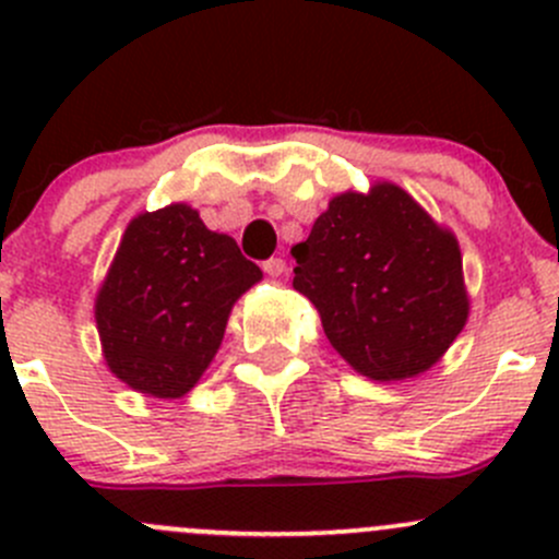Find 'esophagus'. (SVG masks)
Listing matches in <instances>:
<instances>
[{"label": "esophagus", "instance_id": "34e87169", "mask_svg": "<svg viewBox=\"0 0 559 559\" xmlns=\"http://www.w3.org/2000/svg\"><path fill=\"white\" fill-rule=\"evenodd\" d=\"M264 267V273L270 275V278H281V275L286 273V262L281 257H273V259H267V262L262 264Z\"/></svg>", "mask_w": 559, "mask_h": 559}]
</instances>
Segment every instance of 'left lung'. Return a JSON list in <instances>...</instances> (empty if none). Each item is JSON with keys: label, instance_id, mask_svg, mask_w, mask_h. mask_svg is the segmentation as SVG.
Returning <instances> with one entry per match:
<instances>
[{"label": "left lung", "instance_id": "1", "mask_svg": "<svg viewBox=\"0 0 559 559\" xmlns=\"http://www.w3.org/2000/svg\"><path fill=\"white\" fill-rule=\"evenodd\" d=\"M292 257V284L316 306L326 341L373 381L430 370L467 321L460 243L386 180L332 197Z\"/></svg>", "mask_w": 559, "mask_h": 559}]
</instances>
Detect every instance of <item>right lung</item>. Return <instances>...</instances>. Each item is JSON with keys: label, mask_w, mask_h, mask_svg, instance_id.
<instances>
[{"label": "right lung", "mask_w": 559, "mask_h": 559, "mask_svg": "<svg viewBox=\"0 0 559 559\" xmlns=\"http://www.w3.org/2000/svg\"><path fill=\"white\" fill-rule=\"evenodd\" d=\"M259 278L262 270L194 207L140 213L94 306L110 373L151 397H183L216 357L238 297Z\"/></svg>", "instance_id": "right-lung-1"}]
</instances>
